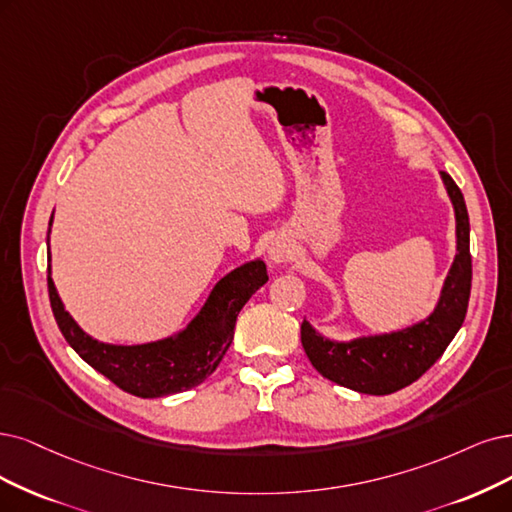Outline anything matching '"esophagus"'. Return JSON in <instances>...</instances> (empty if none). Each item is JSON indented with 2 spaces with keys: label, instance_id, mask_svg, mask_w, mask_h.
Instances as JSON below:
<instances>
[{
  "label": "esophagus",
  "instance_id": "obj_1",
  "mask_svg": "<svg viewBox=\"0 0 512 512\" xmlns=\"http://www.w3.org/2000/svg\"><path fill=\"white\" fill-rule=\"evenodd\" d=\"M293 253V244L287 236H276L268 246V257L274 263H285Z\"/></svg>",
  "mask_w": 512,
  "mask_h": 512
}]
</instances>
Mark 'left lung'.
Here are the masks:
<instances>
[{
    "label": "left lung",
    "mask_w": 512,
    "mask_h": 512,
    "mask_svg": "<svg viewBox=\"0 0 512 512\" xmlns=\"http://www.w3.org/2000/svg\"><path fill=\"white\" fill-rule=\"evenodd\" d=\"M441 179L456 211L458 253L445 278L437 308L407 329L358 337L352 342H333L304 320L301 344L314 369L327 380L363 394L396 392L413 384L437 363L460 331L472 282L470 223L460 187L447 173H441Z\"/></svg>",
    "instance_id": "8db88e82"
}]
</instances>
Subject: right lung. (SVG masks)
<instances>
[{
	"label": "right lung",
	"instance_id": "1",
	"mask_svg": "<svg viewBox=\"0 0 512 512\" xmlns=\"http://www.w3.org/2000/svg\"><path fill=\"white\" fill-rule=\"evenodd\" d=\"M266 282V263L261 259L244 263L217 282L196 318L177 335L139 346H116L92 339L80 329L56 293L48 266L50 306L67 344L92 369L103 373L124 392L141 399H160L202 384L219 367L230 348L240 310Z\"/></svg>",
	"mask_w": 512,
	"mask_h": 512
}]
</instances>
